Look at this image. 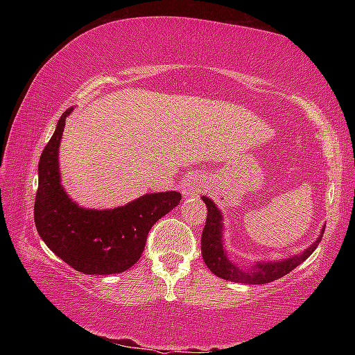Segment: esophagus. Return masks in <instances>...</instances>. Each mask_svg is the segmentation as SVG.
I'll return each mask as SVG.
<instances>
[{
    "mask_svg": "<svg viewBox=\"0 0 355 355\" xmlns=\"http://www.w3.org/2000/svg\"><path fill=\"white\" fill-rule=\"evenodd\" d=\"M205 186V178L200 175H189L183 186V196L184 197H194L200 194Z\"/></svg>",
    "mask_w": 355,
    "mask_h": 355,
    "instance_id": "34e87169",
    "label": "esophagus"
}]
</instances>
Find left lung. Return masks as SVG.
<instances>
[{"instance_id":"left-lung-1","label":"left lung","mask_w":355,"mask_h":355,"mask_svg":"<svg viewBox=\"0 0 355 355\" xmlns=\"http://www.w3.org/2000/svg\"><path fill=\"white\" fill-rule=\"evenodd\" d=\"M207 205V222L202 232V257L203 261L208 266L209 271L220 279L236 282V284H250V285H261L269 284V282L284 277L288 272H291L294 268L299 266L300 263L307 260L318 248V244L322 239L324 228L321 230L320 238L305 249V252L291 257L288 260L282 261H269V263H257L252 268H239L238 264L228 260L224 245H222V214L213 200L209 197H202Z\"/></svg>"}]
</instances>
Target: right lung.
I'll list each match as a JSON object with an SVG mask.
<instances>
[{
	"label": "right lung",
	"mask_w": 355,
	"mask_h": 355,
	"mask_svg": "<svg viewBox=\"0 0 355 355\" xmlns=\"http://www.w3.org/2000/svg\"><path fill=\"white\" fill-rule=\"evenodd\" d=\"M39 161V188L34 202V222L40 238L55 254L83 274H119L139 260L150 228L175 208L182 194L177 191L146 194L125 207L87 209L65 194L59 178L58 153L65 117Z\"/></svg>",
	"instance_id": "add662e5"
}]
</instances>
